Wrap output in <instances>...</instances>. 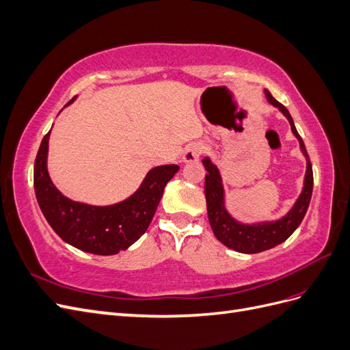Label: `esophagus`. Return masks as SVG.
Here are the masks:
<instances>
[{
	"label": "esophagus",
	"instance_id": "34e87169",
	"mask_svg": "<svg viewBox=\"0 0 350 350\" xmlns=\"http://www.w3.org/2000/svg\"><path fill=\"white\" fill-rule=\"evenodd\" d=\"M206 152V144L204 143H191L189 144L187 149H185V153H184V161L185 162H194V161H198L200 156Z\"/></svg>",
	"mask_w": 350,
	"mask_h": 350
}]
</instances>
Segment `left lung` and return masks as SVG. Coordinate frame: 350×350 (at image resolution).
<instances>
[{
  "mask_svg": "<svg viewBox=\"0 0 350 350\" xmlns=\"http://www.w3.org/2000/svg\"><path fill=\"white\" fill-rule=\"evenodd\" d=\"M266 96L267 100L276 108H279L286 118L289 120L292 131L296 135V139L299 140L301 150L306 157V174L302 194L299 196L298 201H296L293 208L288 215L278 221H270V224L261 225H242L235 219H232L225 208L224 185H221V179L217 167L210 162V159H203V165L207 171L204 194L207 201V215L210 226L213 229L215 237L224 243V245L243 254H257L261 251H266L288 239L296 230V228L301 225L306 210H308L312 196V165L308 153H306L301 135L295 129L292 116L280 102H278L271 96V93L269 90H266Z\"/></svg>",
  "mask_w": 350,
  "mask_h": 350,
  "instance_id": "1",
  "label": "left lung"
}]
</instances>
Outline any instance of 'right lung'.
Returning a JSON list of instances; mask_svg holds the SVG:
<instances>
[{"instance_id":"1","label":"right lung","mask_w":350,"mask_h":350,"mask_svg":"<svg viewBox=\"0 0 350 350\" xmlns=\"http://www.w3.org/2000/svg\"><path fill=\"white\" fill-rule=\"evenodd\" d=\"M49 133L42 140L35 159L33 184L39 207L51 228L70 245L98 256H112L133 245L149 228L165 185L179 166L153 167L140 188L118 204L96 207L77 203L62 196L48 175Z\"/></svg>"}]
</instances>
